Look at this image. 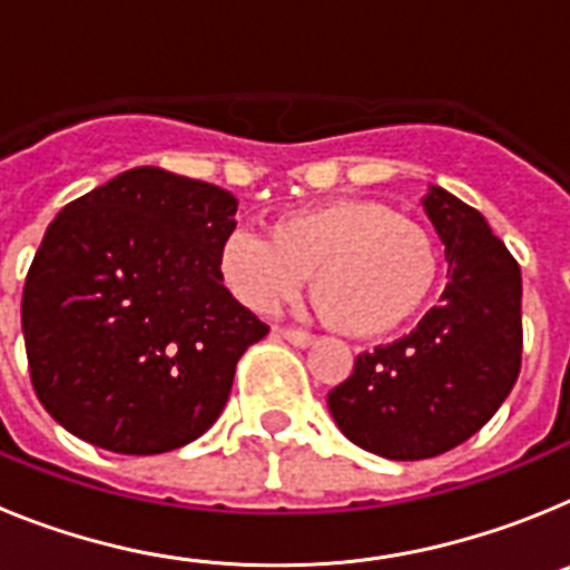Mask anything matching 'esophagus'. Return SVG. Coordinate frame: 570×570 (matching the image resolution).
<instances>
[{
	"label": "esophagus",
	"instance_id": "34e87169",
	"mask_svg": "<svg viewBox=\"0 0 570 570\" xmlns=\"http://www.w3.org/2000/svg\"><path fill=\"white\" fill-rule=\"evenodd\" d=\"M276 334H279L285 342H291L294 347H311L316 342L311 334H305V331H294V328H276Z\"/></svg>",
	"mask_w": 570,
	"mask_h": 570
}]
</instances>
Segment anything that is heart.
Returning a JSON list of instances; mask_svg holds the SVG:
<instances>
[{
  "label": "heart",
  "instance_id": "obj_1",
  "mask_svg": "<svg viewBox=\"0 0 570 570\" xmlns=\"http://www.w3.org/2000/svg\"><path fill=\"white\" fill-rule=\"evenodd\" d=\"M219 274L256 314L299 294L347 336H382L414 320L440 282L434 234L380 199H331L271 223L268 236L234 228L219 245Z\"/></svg>",
  "mask_w": 570,
  "mask_h": 570
}]
</instances>
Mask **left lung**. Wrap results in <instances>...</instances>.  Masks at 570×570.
<instances>
[{"mask_svg": "<svg viewBox=\"0 0 570 570\" xmlns=\"http://www.w3.org/2000/svg\"><path fill=\"white\" fill-rule=\"evenodd\" d=\"M425 214L445 242L440 305L396 342L356 356L328 394L342 434L385 460H431L497 414L522 365V274L480 210L442 188Z\"/></svg>", "mask_w": 570, "mask_h": 570, "instance_id": "obj_1", "label": "left lung"}]
</instances>
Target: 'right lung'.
Returning <instances> with one entry per match:
<instances>
[{"label":"right lung","instance_id":"1","mask_svg":"<svg viewBox=\"0 0 570 570\" xmlns=\"http://www.w3.org/2000/svg\"><path fill=\"white\" fill-rule=\"evenodd\" d=\"M236 199L134 168L65 205L22 291L30 382L53 420L114 454H165L223 414L268 325L230 296L219 245Z\"/></svg>","mask_w":570,"mask_h":570}]
</instances>
